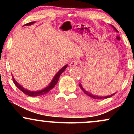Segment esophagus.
I'll return each mask as SVG.
<instances>
[{
    "label": "esophagus",
    "mask_w": 134,
    "mask_h": 134,
    "mask_svg": "<svg viewBox=\"0 0 134 134\" xmlns=\"http://www.w3.org/2000/svg\"><path fill=\"white\" fill-rule=\"evenodd\" d=\"M77 64H78V61L76 60H72V62L70 63L69 65H70V67H74V66L77 65Z\"/></svg>",
    "instance_id": "obj_1"
}]
</instances>
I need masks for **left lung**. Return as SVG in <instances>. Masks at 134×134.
I'll use <instances>...</instances> for the list:
<instances>
[{"instance_id": "obj_1", "label": "left lung", "mask_w": 134, "mask_h": 134, "mask_svg": "<svg viewBox=\"0 0 134 134\" xmlns=\"http://www.w3.org/2000/svg\"><path fill=\"white\" fill-rule=\"evenodd\" d=\"M111 26H112V27H113V28L114 29V30H115V31H116V32H118V31L116 30V29L115 28V27L114 26H113V25H111ZM79 85L80 87H81V90H82L83 91V92H84V93H85L86 94H87V96H90L91 98H94V99H106V98H110V97L113 96V95H114L115 94V93H113V94H111V95H109V96H96V95H93V94H92L91 93H89V92H87V91H86L85 90H84V87H82V84H81V83H80V84H79Z\"/></svg>"}]
</instances>
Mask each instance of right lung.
I'll list each match as a JSON object with an SVG mask.
<instances>
[{"label":"right lung","mask_w":134,"mask_h":134,"mask_svg":"<svg viewBox=\"0 0 134 134\" xmlns=\"http://www.w3.org/2000/svg\"><path fill=\"white\" fill-rule=\"evenodd\" d=\"M34 23H35V22H31V23H27V24H26L25 25H24V26H31V25H32V24H33ZM67 65H65V66H64V67H63L59 71H58L57 73L56 74H55V76L53 77V79L52 80L51 82L48 84V86L47 87H46L45 88L43 89V90H40V91H29V90H26V89H24V87L20 85L19 83L17 82L16 80H15L14 78V77L13 76V82H14V83L15 85L16 86V87H18L19 90H21V91L23 92V93H24V94H26V95H28V96H41V95H43V94H44L47 93L48 92L50 91V90H52V89L55 87V86L57 84L58 81V79H59V77H60V76L61 74H62V72H64V71L65 70V69L67 68Z\"/></svg>","instance_id":"add662e5"}]
</instances>
